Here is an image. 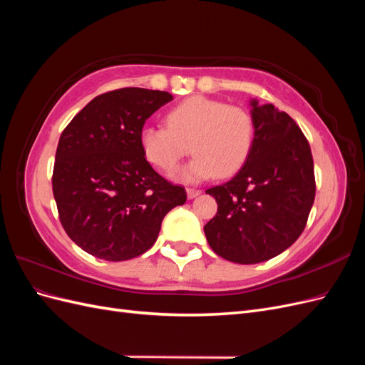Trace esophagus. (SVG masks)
<instances>
[{"label":"esophagus","instance_id":"1","mask_svg":"<svg viewBox=\"0 0 365 365\" xmlns=\"http://www.w3.org/2000/svg\"><path fill=\"white\" fill-rule=\"evenodd\" d=\"M197 195H201L200 189H192V187L187 189V196H189V200H193V197H196Z\"/></svg>","mask_w":365,"mask_h":365}]
</instances>
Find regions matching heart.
I'll list each match as a JSON object with an SVG mask.
<instances>
[{
    "instance_id": "1",
    "label": "heart",
    "mask_w": 365,
    "mask_h": 365,
    "mask_svg": "<svg viewBox=\"0 0 365 365\" xmlns=\"http://www.w3.org/2000/svg\"><path fill=\"white\" fill-rule=\"evenodd\" d=\"M165 125L143 126L140 148L145 158L163 172L175 170L192 149L193 160L178 173L185 181L236 175L248 161L256 138L252 115L245 108L205 96L175 105L165 114Z\"/></svg>"
}]
</instances>
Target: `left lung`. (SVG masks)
Segmentation results:
<instances>
[{
  "label": "left lung",
  "instance_id": "8db88e82",
  "mask_svg": "<svg viewBox=\"0 0 365 365\" xmlns=\"http://www.w3.org/2000/svg\"><path fill=\"white\" fill-rule=\"evenodd\" d=\"M256 138L235 178L208 189L217 202L205 224L210 248L252 264L279 256L300 237L315 200L314 160L295 121L272 103L251 102Z\"/></svg>",
  "mask_w": 365,
  "mask_h": 365
}]
</instances>
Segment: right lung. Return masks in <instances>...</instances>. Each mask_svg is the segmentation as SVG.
Here are the masks:
<instances>
[{"mask_svg":"<svg viewBox=\"0 0 365 365\" xmlns=\"http://www.w3.org/2000/svg\"><path fill=\"white\" fill-rule=\"evenodd\" d=\"M165 91L121 88L94 97L61 134L53 195L65 233L94 257L121 262L146 252L163 217L187 195L152 169L140 130Z\"/></svg>","mask_w":365,"mask_h":365,"instance_id":"obj_1","label":"right lung"}]
</instances>
